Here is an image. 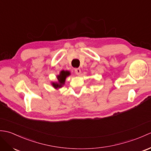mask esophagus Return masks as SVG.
<instances>
[{
    "label": "esophagus",
    "mask_w": 151,
    "mask_h": 151,
    "mask_svg": "<svg viewBox=\"0 0 151 151\" xmlns=\"http://www.w3.org/2000/svg\"><path fill=\"white\" fill-rule=\"evenodd\" d=\"M75 73L77 75H79L81 73V70L80 68H76L75 69Z\"/></svg>",
    "instance_id": "34e87169"
}]
</instances>
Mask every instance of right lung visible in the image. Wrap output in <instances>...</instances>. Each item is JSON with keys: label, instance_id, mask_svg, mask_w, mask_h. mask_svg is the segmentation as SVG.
<instances>
[{"label": "right lung", "instance_id": "1", "mask_svg": "<svg viewBox=\"0 0 151 151\" xmlns=\"http://www.w3.org/2000/svg\"><path fill=\"white\" fill-rule=\"evenodd\" d=\"M70 75V73L69 71H65V70H62L61 71L60 75L58 76V83H52V86L55 88L62 87V86L65 82V80L67 76Z\"/></svg>", "mask_w": 151, "mask_h": 151}]
</instances>
